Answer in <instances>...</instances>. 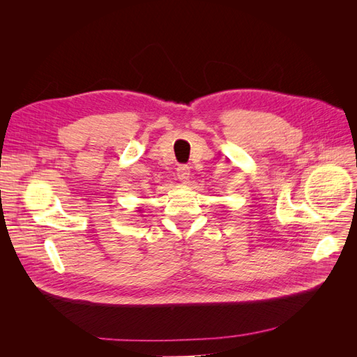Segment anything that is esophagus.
Returning a JSON list of instances; mask_svg holds the SVG:
<instances>
[{"instance_id":"34e87169","label":"esophagus","mask_w":357,"mask_h":357,"mask_svg":"<svg viewBox=\"0 0 357 357\" xmlns=\"http://www.w3.org/2000/svg\"><path fill=\"white\" fill-rule=\"evenodd\" d=\"M177 177H178L180 181L188 183L189 177H190V168L188 165H180L177 168Z\"/></svg>"}]
</instances>
